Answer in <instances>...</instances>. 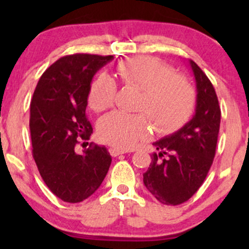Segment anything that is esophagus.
Masks as SVG:
<instances>
[{"label":"esophagus","mask_w":249,"mask_h":249,"mask_svg":"<svg viewBox=\"0 0 249 249\" xmlns=\"http://www.w3.org/2000/svg\"><path fill=\"white\" fill-rule=\"evenodd\" d=\"M108 152H110V154L112 157H118V156H121V154L124 153V151L119 150V148H116V147H110L108 148Z\"/></svg>","instance_id":"esophagus-1"}]
</instances>
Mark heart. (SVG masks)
I'll use <instances>...</instances> for the list:
<instances>
[{
    "label": "heart",
    "instance_id": "obj_1",
    "mask_svg": "<svg viewBox=\"0 0 249 249\" xmlns=\"http://www.w3.org/2000/svg\"><path fill=\"white\" fill-rule=\"evenodd\" d=\"M117 75L125 85L142 90L137 110L148 117L122 111L107 113L98 122V137L103 142L126 150L148 136V121L157 132L167 134L182 126L192 115L196 90L186 77L173 73L166 63L150 56L133 57L118 63ZM116 93V82L102 73L89 89V105L95 111L107 110L115 103Z\"/></svg>",
    "mask_w": 249,
    "mask_h": 249
}]
</instances>
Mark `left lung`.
<instances>
[{
  "instance_id": "left-lung-1",
  "label": "left lung",
  "mask_w": 249,
  "mask_h": 249,
  "mask_svg": "<svg viewBox=\"0 0 249 249\" xmlns=\"http://www.w3.org/2000/svg\"><path fill=\"white\" fill-rule=\"evenodd\" d=\"M190 65L196 85V113L177 132L153 142L159 153H152L150 167L142 174L148 192L161 204L172 206L187 201L206 179L215 156L221 118L212 83L193 61Z\"/></svg>"
}]
</instances>
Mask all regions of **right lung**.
Returning <instances> with one entry per match:
<instances>
[{"label":"right lung","instance_id":"add662e5","mask_svg":"<svg viewBox=\"0 0 249 249\" xmlns=\"http://www.w3.org/2000/svg\"><path fill=\"white\" fill-rule=\"evenodd\" d=\"M113 56H64L43 72L30 104L33 157L49 190L65 202H81L96 192L110 167L105 146L90 144L77 153V139H89L92 126L85 110L95 73Z\"/></svg>","mask_w":249,"mask_h":249}]
</instances>
